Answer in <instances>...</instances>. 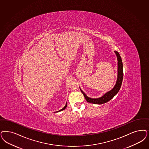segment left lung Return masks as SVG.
I'll list each match as a JSON object with an SVG mask.
<instances>
[{"label": "left lung", "mask_w": 149, "mask_h": 149, "mask_svg": "<svg viewBox=\"0 0 149 149\" xmlns=\"http://www.w3.org/2000/svg\"><path fill=\"white\" fill-rule=\"evenodd\" d=\"M117 57V61H118V75H117V82L113 88L108 91L105 94H104L102 97L97 98H92L88 97L86 96V95L80 89L81 91L82 92V94L84 95L85 99L86 100L87 102L93 104H101L107 102L109 101H110L112 98L114 97V96L117 95V93L119 91L122 83L123 81V63L122 61V58L120 56V54H119L117 51H114Z\"/></svg>", "instance_id": "left-lung-1"}]
</instances>
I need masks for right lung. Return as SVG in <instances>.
Returning a JSON list of instances; mask_svg holds the SVG:
<instances>
[{
  "mask_svg": "<svg viewBox=\"0 0 149 149\" xmlns=\"http://www.w3.org/2000/svg\"><path fill=\"white\" fill-rule=\"evenodd\" d=\"M67 107V103H66V104H65V106L63 107V108H62V109H61V110H59V111H57L56 112H60V111H62L63 110H64V109H65V108Z\"/></svg>",
  "mask_w": 149,
  "mask_h": 149,
  "instance_id": "obj_1",
  "label": "right lung"
}]
</instances>
